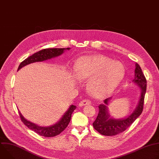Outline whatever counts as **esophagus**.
Segmentation results:
<instances>
[{
    "mask_svg": "<svg viewBox=\"0 0 159 159\" xmlns=\"http://www.w3.org/2000/svg\"><path fill=\"white\" fill-rule=\"evenodd\" d=\"M90 103H91V101H90V100L84 99V100L80 101V102L79 104V106H80V107H82V106H84L89 105V104H90Z\"/></svg>",
    "mask_w": 159,
    "mask_h": 159,
    "instance_id": "1",
    "label": "esophagus"
}]
</instances>
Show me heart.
Listing matches in <instances>:
<instances>
[{"instance_id": "b5f03b06", "label": "heart", "mask_w": 159, "mask_h": 159, "mask_svg": "<svg viewBox=\"0 0 159 159\" xmlns=\"http://www.w3.org/2000/svg\"><path fill=\"white\" fill-rule=\"evenodd\" d=\"M75 70L79 80H87V89L95 98L109 95L118 86L125 75L122 63L102 56L79 58Z\"/></svg>"}]
</instances>
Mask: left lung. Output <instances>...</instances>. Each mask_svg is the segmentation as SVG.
I'll return each mask as SVG.
<instances>
[{"label":"left lung","mask_w":159,"mask_h":159,"mask_svg":"<svg viewBox=\"0 0 159 159\" xmlns=\"http://www.w3.org/2000/svg\"><path fill=\"white\" fill-rule=\"evenodd\" d=\"M140 89V96L139 103L133 112L122 119H115L109 115L107 105L112 98L106 99L104 104L99 106L98 115L93 123L94 129L100 134L105 136H114L126 130L142 112L145 94L147 90V80L141 67L138 63L135 64L134 77L132 80Z\"/></svg>","instance_id":"left-lung-1"}]
</instances>
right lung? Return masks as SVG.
Segmentation results:
<instances>
[{
    "label": "right lung",
    "mask_w": 159,
    "mask_h": 159,
    "mask_svg": "<svg viewBox=\"0 0 159 159\" xmlns=\"http://www.w3.org/2000/svg\"><path fill=\"white\" fill-rule=\"evenodd\" d=\"M70 48H48L43 49L40 50L33 55L29 57L24 61H22L19 67L17 70L20 69L22 67H23L28 64L37 62V61H43L44 60H47L52 58H55L61 55L65 50H69ZM76 109V106L74 105H71L68 110L65 112V114L62 116L61 119L53 125L50 126H40L38 125H36L30 121H28L22 115L20 112L19 111V114L21 121H22L28 128L34 131L37 134L43 136L45 137H52L59 134L62 132L69 124L71 120V116L72 112Z\"/></svg>",
    "instance_id": "obj_1"
}]
</instances>
